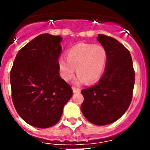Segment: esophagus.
Wrapping results in <instances>:
<instances>
[{
  "label": "esophagus",
  "mask_w": 150,
  "mask_h": 150,
  "mask_svg": "<svg viewBox=\"0 0 150 150\" xmlns=\"http://www.w3.org/2000/svg\"><path fill=\"white\" fill-rule=\"evenodd\" d=\"M72 91L74 93H80L79 88H76V87H72Z\"/></svg>",
  "instance_id": "obj_1"
}]
</instances>
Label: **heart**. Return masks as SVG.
I'll return each instance as SVG.
<instances>
[{
  "label": "heart",
  "instance_id": "obj_1",
  "mask_svg": "<svg viewBox=\"0 0 150 150\" xmlns=\"http://www.w3.org/2000/svg\"><path fill=\"white\" fill-rule=\"evenodd\" d=\"M107 62V51L102 45L79 43L67 51V58L61 57L58 60L61 76L65 81L73 77L77 68V83L93 82L100 79Z\"/></svg>",
  "mask_w": 150,
  "mask_h": 150
}]
</instances>
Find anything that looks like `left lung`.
<instances>
[{
	"label": "left lung",
	"instance_id": "obj_1",
	"mask_svg": "<svg viewBox=\"0 0 150 150\" xmlns=\"http://www.w3.org/2000/svg\"><path fill=\"white\" fill-rule=\"evenodd\" d=\"M96 40L107 51V65L98 83L82 90L84 101L81 110L89 122L106 125L118 120L128 110L135 71L130 52L120 42L102 34Z\"/></svg>",
	"mask_w": 150,
	"mask_h": 150
}]
</instances>
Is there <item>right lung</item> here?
Listing matches in <instances>:
<instances>
[{
    "label": "right lung",
    "instance_id": "add662e5",
    "mask_svg": "<svg viewBox=\"0 0 150 150\" xmlns=\"http://www.w3.org/2000/svg\"><path fill=\"white\" fill-rule=\"evenodd\" d=\"M62 38L41 34L18 52L10 74L16 111L27 124L50 128L61 118L72 89L60 76Z\"/></svg>",
    "mask_w": 150,
    "mask_h": 150
}]
</instances>
